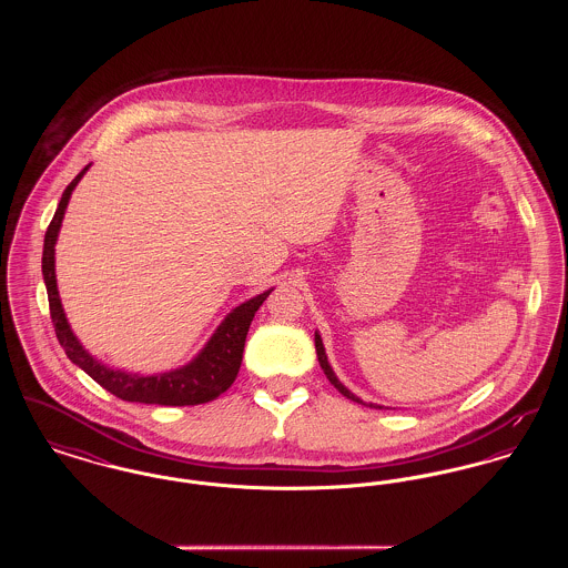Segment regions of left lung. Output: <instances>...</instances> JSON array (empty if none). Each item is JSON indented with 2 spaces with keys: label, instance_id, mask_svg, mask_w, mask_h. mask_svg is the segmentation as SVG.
<instances>
[{
  "label": "left lung",
  "instance_id": "8db88e82",
  "mask_svg": "<svg viewBox=\"0 0 568 568\" xmlns=\"http://www.w3.org/2000/svg\"><path fill=\"white\" fill-rule=\"evenodd\" d=\"M315 349H317V359H320V364H322V368H324L325 377L329 378V383H332V385H334V387H336V389H338L343 396H347L349 400H353V403H359V405H364V403H362L357 396H353L352 392H349V389H347V387H345V385H343V383L336 378L334 371L329 368V364H327V357H325L324 343H322V336H320V334H315ZM371 406L381 408V406L377 405Z\"/></svg>",
  "mask_w": 568,
  "mask_h": 568
}]
</instances>
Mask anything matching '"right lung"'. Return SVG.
Wrapping results in <instances>:
<instances>
[{"label":"right lung","mask_w":568,"mask_h":568,"mask_svg":"<svg viewBox=\"0 0 568 568\" xmlns=\"http://www.w3.org/2000/svg\"><path fill=\"white\" fill-rule=\"evenodd\" d=\"M89 168V165H87ZM87 168L77 174V179L65 187L59 206L54 211L53 221L49 223L47 236H44V251H42V274L47 283V294H49V308H51V320H53L54 334L59 345L63 347L65 355L81 366L82 371L98 381L110 394H114L121 400L128 403H144V405H165V406H190L204 405L215 400L221 396L239 375L241 362H243L244 341L248 325L253 322L257 308L264 304V300L271 296L272 290L251 297L248 302L234 308L225 322L216 327L213 338L209 345L202 349V353L190 362L187 366L163 373L158 377H138L132 373L123 371H112L104 364H100L93 355L82 349L79 338L72 334L68 320L61 308V300L57 292V278H54V243L57 234L63 221L65 206L70 202V195L74 187L79 185L82 174Z\"/></svg>","instance_id":"1"}]
</instances>
